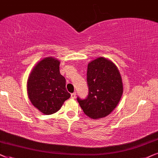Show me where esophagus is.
Here are the masks:
<instances>
[{"instance_id": "34e87169", "label": "esophagus", "mask_w": 158, "mask_h": 158, "mask_svg": "<svg viewBox=\"0 0 158 158\" xmlns=\"http://www.w3.org/2000/svg\"><path fill=\"white\" fill-rule=\"evenodd\" d=\"M76 92H73V93H71V98H72V99H74L75 98H76Z\"/></svg>"}]
</instances>
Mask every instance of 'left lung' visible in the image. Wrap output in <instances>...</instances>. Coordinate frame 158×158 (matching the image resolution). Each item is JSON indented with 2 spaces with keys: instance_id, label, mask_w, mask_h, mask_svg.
I'll use <instances>...</instances> for the list:
<instances>
[{
  "instance_id": "left-lung-1",
  "label": "left lung",
  "mask_w": 158,
  "mask_h": 158,
  "mask_svg": "<svg viewBox=\"0 0 158 158\" xmlns=\"http://www.w3.org/2000/svg\"><path fill=\"white\" fill-rule=\"evenodd\" d=\"M87 81L89 89L87 98H77L84 113L93 119L108 115L118 104L123 94L118 69L111 60L98 58L88 64Z\"/></svg>"
}]
</instances>
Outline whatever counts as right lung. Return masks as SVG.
Segmentation results:
<instances>
[{
  "instance_id": "add662e5",
  "label": "right lung",
  "mask_w": 158,
  "mask_h": 158,
  "mask_svg": "<svg viewBox=\"0 0 158 158\" xmlns=\"http://www.w3.org/2000/svg\"><path fill=\"white\" fill-rule=\"evenodd\" d=\"M59 66V60L53 57L43 58L34 67L27 80L29 100L43 114L56 113L71 96Z\"/></svg>"
}]
</instances>
